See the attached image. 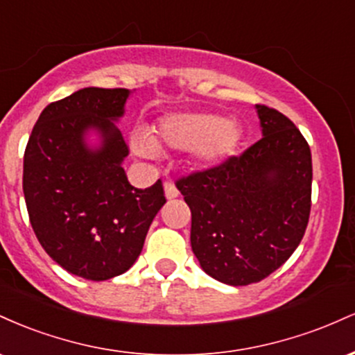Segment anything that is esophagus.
Instances as JSON below:
<instances>
[{"mask_svg": "<svg viewBox=\"0 0 355 355\" xmlns=\"http://www.w3.org/2000/svg\"><path fill=\"white\" fill-rule=\"evenodd\" d=\"M164 191H165V197L168 198V200H172V198H177L178 197V189L175 187V183L172 182H166L164 185Z\"/></svg>", "mask_w": 355, "mask_h": 355, "instance_id": "obj_1", "label": "esophagus"}]
</instances>
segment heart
Wrapping results in <instances>:
<instances>
[{
    "mask_svg": "<svg viewBox=\"0 0 355 355\" xmlns=\"http://www.w3.org/2000/svg\"><path fill=\"white\" fill-rule=\"evenodd\" d=\"M242 138V128L217 113L187 112L162 118L155 141L172 148H193L195 160L211 168L235 155ZM132 145L138 153H150L153 150L152 141L146 137H133Z\"/></svg>",
    "mask_w": 355,
    "mask_h": 355,
    "instance_id": "1",
    "label": "heart"
}]
</instances>
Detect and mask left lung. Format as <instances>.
<instances>
[{"instance_id": "obj_1", "label": "left lung", "mask_w": 355, "mask_h": 355, "mask_svg": "<svg viewBox=\"0 0 355 355\" xmlns=\"http://www.w3.org/2000/svg\"><path fill=\"white\" fill-rule=\"evenodd\" d=\"M262 138L240 157L191 173L177 189L191 210V250L227 285L260 282L302 240L311 214L312 155L287 116L255 105Z\"/></svg>"}]
</instances>
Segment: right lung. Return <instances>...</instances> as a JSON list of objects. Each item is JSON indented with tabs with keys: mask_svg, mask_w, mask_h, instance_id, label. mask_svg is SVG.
Masks as SVG:
<instances>
[{
	"mask_svg": "<svg viewBox=\"0 0 355 355\" xmlns=\"http://www.w3.org/2000/svg\"><path fill=\"white\" fill-rule=\"evenodd\" d=\"M130 93L89 87L50 103L24 150L23 191L36 239L60 267L96 282L135 263L166 202L160 180L135 189L121 166L128 146L116 123Z\"/></svg>",
	"mask_w": 355,
	"mask_h": 355,
	"instance_id": "obj_1",
	"label": "right lung"
}]
</instances>
